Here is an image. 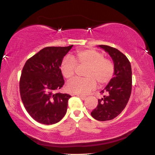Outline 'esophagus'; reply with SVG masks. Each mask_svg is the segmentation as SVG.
Wrapping results in <instances>:
<instances>
[{
	"instance_id": "obj_1",
	"label": "esophagus",
	"mask_w": 155,
	"mask_h": 155,
	"mask_svg": "<svg viewBox=\"0 0 155 155\" xmlns=\"http://www.w3.org/2000/svg\"><path fill=\"white\" fill-rule=\"evenodd\" d=\"M77 96H78V97H80V98L82 99V100H85V99H86V98H87V97H86L85 96H83V95H80V94H77Z\"/></svg>"
}]
</instances>
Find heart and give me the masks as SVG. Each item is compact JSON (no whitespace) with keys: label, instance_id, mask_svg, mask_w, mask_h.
<instances>
[{"label":"heart","instance_id":"obj_1","mask_svg":"<svg viewBox=\"0 0 155 155\" xmlns=\"http://www.w3.org/2000/svg\"><path fill=\"white\" fill-rule=\"evenodd\" d=\"M77 65L86 66L83 72L85 77L74 78L68 83L66 88L70 93L87 94L96 88V81L103 85L114 77V63L96 50H81L73 54L72 58L65 57L60 64V71L68 79L74 75Z\"/></svg>","mask_w":155,"mask_h":155}]
</instances>
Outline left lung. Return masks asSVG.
I'll return each mask as SVG.
<instances>
[{
	"mask_svg": "<svg viewBox=\"0 0 155 155\" xmlns=\"http://www.w3.org/2000/svg\"><path fill=\"white\" fill-rule=\"evenodd\" d=\"M108 52L114 61V77L103 90V98L98 99L96 108L91 113L98 121L111 120L117 117L127 106L132 90V70L129 60L122 52L113 47L99 45Z\"/></svg>",
	"mask_w": 155,
	"mask_h": 155,
	"instance_id": "8db88e82",
	"label": "left lung"
}]
</instances>
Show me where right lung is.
Listing matches in <instances>:
<instances>
[{"label": "right lung", "instance_id": "1", "mask_svg": "<svg viewBox=\"0 0 155 155\" xmlns=\"http://www.w3.org/2000/svg\"><path fill=\"white\" fill-rule=\"evenodd\" d=\"M73 45L46 47L26 61L20 80L21 99L37 122L53 124L66 114L71 96L54 91L64 85L60 64Z\"/></svg>", "mask_w": 155, "mask_h": 155}]
</instances>
